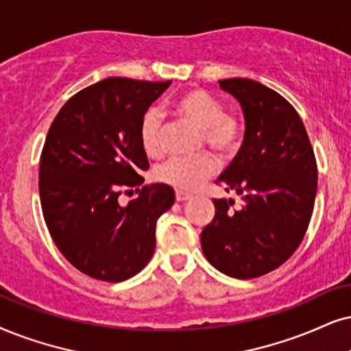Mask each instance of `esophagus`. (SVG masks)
Listing matches in <instances>:
<instances>
[{"label": "esophagus", "instance_id": "1", "mask_svg": "<svg viewBox=\"0 0 351 351\" xmlns=\"http://www.w3.org/2000/svg\"><path fill=\"white\" fill-rule=\"evenodd\" d=\"M191 197H193V194L184 193V191H176V201H178V202H184V201H188V199H191Z\"/></svg>", "mask_w": 351, "mask_h": 351}]
</instances>
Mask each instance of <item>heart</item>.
I'll return each mask as SVG.
<instances>
[{"instance_id": "1", "label": "heart", "mask_w": 351, "mask_h": 351, "mask_svg": "<svg viewBox=\"0 0 351 351\" xmlns=\"http://www.w3.org/2000/svg\"><path fill=\"white\" fill-rule=\"evenodd\" d=\"M176 117L197 128L201 141L220 157L228 158L238 152L245 134L243 119L232 112H223L219 100L202 90H189L171 104ZM141 144L149 157L157 158L163 154L160 134V117L149 110L141 121ZM217 171V162L208 154L194 157H175L158 168L157 178L180 191L197 189L204 181Z\"/></svg>"}]
</instances>
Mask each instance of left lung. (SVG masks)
I'll return each instance as SVG.
<instances>
[{
    "label": "left lung",
    "instance_id": "obj_1",
    "mask_svg": "<svg viewBox=\"0 0 351 351\" xmlns=\"http://www.w3.org/2000/svg\"><path fill=\"white\" fill-rule=\"evenodd\" d=\"M239 101L243 145L215 181L233 199H214L201 233L204 256L233 278H254L288 261L303 241L317 191V165L300 114L280 94L251 79H223Z\"/></svg>",
    "mask_w": 351,
    "mask_h": 351
}]
</instances>
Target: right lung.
Instances as JSON below:
<instances>
[{
  "label": "right lung",
  "mask_w": 351,
  "mask_h": 351,
  "mask_svg": "<svg viewBox=\"0 0 351 351\" xmlns=\"http://www.w3.org/2000/svg\"><path fill=\"white\" fill-rule=\"evenodd\" d=\"M171 81L108 77L63 105L48 130L38 170L43 219L53 241L82 274L123 282L149 264L158 217L175 202L168 184L144 183L141 121ZM124 189L138 197L117 201Z\"/></svg>",
  "instance_id": "right-lung-1"
}]
</instances>
